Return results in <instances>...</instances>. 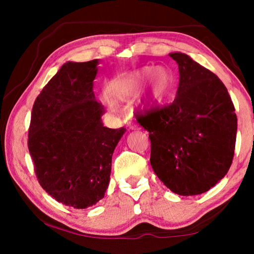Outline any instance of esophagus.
<instances>
[{"label": "esophagus", "instance_id": "1", "mask_svg": "<svg viewBox=\"0 0 254 254\" xmlns=\"http://www.w3.org/2000/svg\"><path fill=\"white\" fill-rule=\"evenodd\" d=\"M127 127H128V128H130V130H137V124H135V123H132V122H127Z\"/></svg>", "mask_w": 254, "mask_h": 254}]
</instances>
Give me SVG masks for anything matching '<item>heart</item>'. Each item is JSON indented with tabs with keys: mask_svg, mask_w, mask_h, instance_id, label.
I'll list each match as a JSON object with an SVG mask.
<instances>
[{
	"mask_svg": "<svg viewBox=\"0 0 254 254\" xmlns=\"http://www.w3.org/2000/svg\"><path fill=\"white\" fill-rule=\"evenodd\" d=\"M151 78L152 91L156 96H162L170 87L171 76L169 71L163 67L147 66L133 72L132 75L127 77L118 87L119 96L123 98L136 95ZM113 105V104H111Z\"/></svg>",
	"mask_w": 254,
	"mask_h": 254,
	"instance_id": "b5f03b06",
	"label": "heart"
}]
</instances>
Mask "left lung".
<instances>
[{
    "instance_id": "left-lung-1",
    "label": "left lung",
    "mask_w": 254,
    "mask_h": 254,
    "mask_svg": "<svg viewBox=\"0 0 254 254\" xmlns=\"http://www.w3.org/2000/svg\"><path fill=\"white\" fill-rule=\"evenodd\" d=\"M179 68L174 102L136 112L151 141L150 163L158 178L182 196L203 194L227 174L234 157L233 102L218 77L189 56L169 55Z\"/></svg>"
}]
</instances>
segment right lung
<instances>
[{"label":"right lung","mask_w":254,"mask_h":254,"mask_svg":"<svg viewBox=\"0 0 254 254\" xmlns=\"http://www.w3.org/2000/svg\"><path fill=\"white\" fill-rule=\"evenodd\" d=\"M98 60L64 64L34 102L28 148L40 186L74 208L101 200L112 156L127 128H109L93 92Z\"/></svg>","instance_id":"1"}]
</instances>
